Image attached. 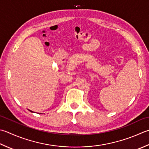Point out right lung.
<instances>
[{
    "instance_id": "right-lung-1",
    "label": "right lung",
    "mask_w": 149,
    "mask_h": 149,
    "mask_svg": "<svg viewBox=\"0 0 149 149\" xmlns=\"http://www.w3.org/2000/svg\"><path fill=\"white\" fill-rule=\"evenodd\" d=\"M30 112H32V111H31V110H30Z\"/></svg>"
}]
</instances>
